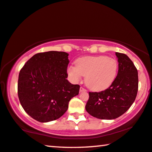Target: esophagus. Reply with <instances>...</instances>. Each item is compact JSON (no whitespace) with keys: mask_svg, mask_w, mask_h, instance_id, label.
<instances>
[{"mask_svg":"<svg viewBox=\"0 0 152 152\" xmlns=\"http://www.w3.org/2000/svg\"><path fill=\"white\" fill-rule=\"evenodd\" d=\"M85 91H86V89H85L83 87H80V93H82V92H85Z\"/></svg>","mask_w":152,"mask_h":152,"instance_id":"34e87169","label":"esophagus"}]
</instances>
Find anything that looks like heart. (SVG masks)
I'll return each mask as SVG.
<instances>
[{
  "mask_svg": "<svg viewBox=\"0 0 152 152\" xmlns=\"http://www.w3.org/2000/svg\"><path fill=\"white\" fill-rule=\"evenodd\" d=\"M75 65L67 67L68 76L74 83H79L83 76H85L86 85L95 91L110 87L118 71L117 60L105 55L80 57L76 60Z\"/></svg>",
  "mask_w": 152,
  "mask_h": 152,
  "instance_id": "1",
  "label": "heart"
}]
</instances>
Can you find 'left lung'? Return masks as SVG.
<instances>
[{
  "label": "left lung",
  "mask_w": 152,
  "mask_h": 152,
  "mask_svg": "<svg viewBox=\"0 0 152 152\" xmlns=\"http://www.w3.org/2000/svg\"><path fill=\"white\" fill-rule=\"evenodd\" d=\"M118 72L114 83L106 90L89 94L85 109L93 117L114 120L128 110L138 91V72L126 55L115 53Z\"/></svg>",
  "instance_id": "obj_1"
}]
</instances>
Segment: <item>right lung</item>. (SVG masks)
Wrapping results in <instances>:
<instances>
[{"label": "right lung", "mask_w": 152, "mask_h": 152, "mask_svg": "<svg viewBox=\"0 0 152 152\" xmlns=\"http://www.w3.org/2000/svg\"><path fill=\"white\" fill-rule=\"evenodd\" d=\"M69 54L48 51L34 55L19 74L18 97L27 114L40 122L59 118L80 86L67 80Z\"/></svg>", "instance_id": "obj_1"}]
</instances>
